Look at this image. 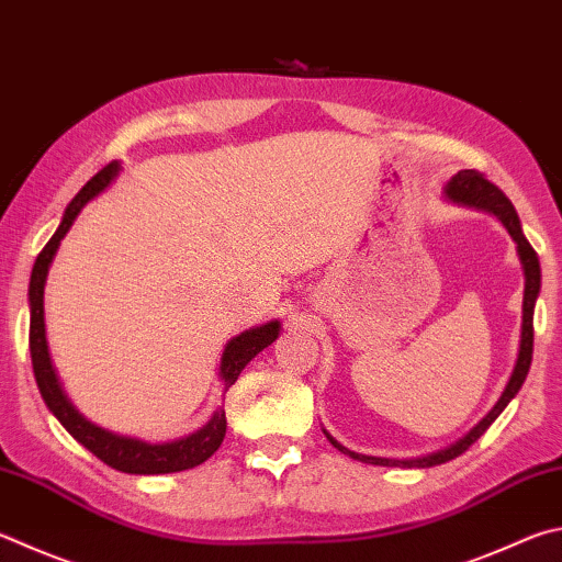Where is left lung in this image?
Masks as SVG:
<instances>
[{
  "mask_svg": "<svg viewBox=\"0 0 562 562\" xmlns=\"http://www.w3.org/2000/svg\"><path fill=\"white\" fill-rule=\"evenodd\" d=\"M445 196L454 201V203H462V206H472L479 211H486V213H494V216L504 223V228L508 231V236L514 238L516 243V252H518V260H521V268H524V324H521V346H518V359L514 366V373L512 379H508L506 387L502 397H498L496 405L488 411L482 420H479L472 430H469L462 440H457L454 445L445 447V450H437L427 457H417V459H387V457H369V454H359V452H351L346 450L344 445H339L334 440V437L324 430L326 440H329L336 450L349 454L351 459H359V462L366 464H379V467H435V464H445L450 462V459L459 457L462 452H467L469 447H472L479 437H482L488 425H492L498 415L504 413V407L514 401L516 393L521 391V385L528 375L530 369V359H533V310H536V300H538V292H540V262H538V255L536 250L530 248V243L526 240L524 231H521V221H518V213L514 209V203L506 199V193L496 187V183L488 181L482 171L476 169H462L457 171V175L447 181L445 187Z\"/></svg>",
  "mask_w": 562,
  "mask_h": 562,
  "instance_id": "obj_1",
  "label": "left lung"
}]
</instances>
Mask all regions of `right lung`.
I'll use <instances>...</instances> for the list:
<instances>
[{"label":"right lung","mask_w":562,"mask_h":562,"mask_svg":"<svg viewBox=\"0 0 562 562\" xmlns=\"http://www.w3.org/2000/svg\"><path fill=\"white\" fill-rule=\"evenodd\" d=\"M120 165L112 161L105 169H100L98 175L90 179L83 189L76 193V199L68 203V209L60 218V226L56 228L54 236L46 243V248L38 252L32 270V282H29V312H32V322H29V351H32V366L36 375V385L41 391V397L50 413L58 417V423L76 437V440L93 452L98 459L117 472L125 474H171L183 472V469L199 467L201 462L218 450L223 437H226V411L218 407L211 415V420L201 427V430L191 432L187 437H179L175 442H161L151 445L137 437L115 435L110 430H103L95 423L86 420L80 415L74 403L68 401L64 387L58 383V375L50 363L48 344H46V324H44V288L48 278V268L54 262V255L60 246V240L66 238V233L74 226L78 213L83 211L90 199H95L100 191L110 187V181L117 177ZM280 336V322H268L255 326V329L243 331L226 344L221 356V383L223 393L238 381L240 371L258 356L265 346H270Z\"/></svg>","instance_id":"obj_1"}]
</instances>
